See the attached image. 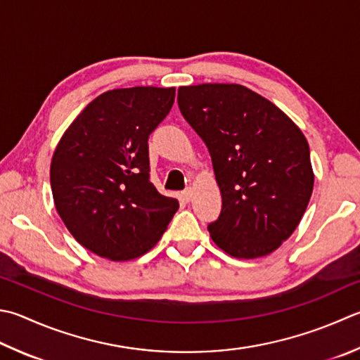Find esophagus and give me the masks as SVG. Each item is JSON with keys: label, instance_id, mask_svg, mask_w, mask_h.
<instances>
[{"label": "esophagus", "instance_id": "esophagus-1", "mask_svg": "<svg viewBox=\"0 0 360 360\" xmlns=\"http://www.w3.org/2000/svg\"><path fill=\"white\" fill-rule=\"evenodd\" d=\"M193 195H194V191H193L191 188H188V189H185V191H181V193H180V198H181L183 200H185V202H189V200H191V199H193Z\"/></svg>", "mask_w": 360, "mask_h": 360}]
</instances>
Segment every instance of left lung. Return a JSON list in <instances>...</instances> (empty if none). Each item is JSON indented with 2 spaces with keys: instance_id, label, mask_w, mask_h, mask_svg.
<instances>
[{
  "instance_id": "left-lung-1",
  "label": "left lung",
  "mask_w": 360,
  "mask_h": 360,
  "mask_svg": "<svg viewBox=\"0 0 360 360\" xmlns=\"http://www.w3.org/2000/svg\"><path fill=\"white\" fill-rule=\"evenodd\" d=\"M179 108L212 155L222 210L208 226L236 259L264 257L290 238L309 205L307 139L269 100L241 84L179 87Z\"/></svg>"
}]
</instances>
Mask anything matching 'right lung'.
<instances>
[{
  "label": "right lung",
  "mask_w": 360,
  "mask_h": 360,
  "mask_svg": "<svg viewBox=\"0 0 360 360\" xmlns=\"http://www.w3.org/2000/svg\"><path fill=\"white\" fill-rule=\"evenodd\" d=\"M175 87L103 92L78 114L53 153L54 207L81 246L112 262L148 252L179 200L148 179V136L174 105Z\"/></svg>",
  "instance_id": "add662e5"
}]
</instances>
